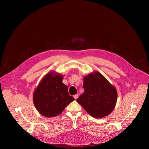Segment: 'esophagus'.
<instances>
[{
    "instance_id": "obj_1",
    "label": "esophagus",
    "mask_w": 149,
    "mask_h": 149,
    "mask_svg": "<svg viewBox=\"0 0 149 149\" xmlns=\"http://www.w3.org/2000/svg\"><path fill=\"white\" fill-rule=\"evenodd\" d=\"M74 98L75 100H77V99L78 98V94L74 95Z\"/></svg>"
}]
</instances>
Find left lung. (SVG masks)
Masks as SVG:
<instances>
[{"mask_svg":"<svg viewBox=\"0 0 149 149\" xmlns=\"http://www.w3.org/2000/svg\"><path fill=\"white\" fill-rule=\"evenodd\" d=\"M83 87L84 93L77 101L89 114L99 118L113 111L117 102V91L100 72L84 77Z\"/></svg>","mask_w":149,"mask_h":149,"instance_id":"1","label":"left lung"}]
</instances>
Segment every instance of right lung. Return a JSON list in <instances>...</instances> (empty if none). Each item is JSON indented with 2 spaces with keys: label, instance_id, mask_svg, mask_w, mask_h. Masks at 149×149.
<instances>
[{
  "label": "right lung",
  "instance_id": "right-lung-1",
  "mask_svg": "<svg viewBox=\"0 0 149 149\" xmlns=\"http://www.w3.org/2000/svg\"><path fill=\"white\" fill-rule=\"evenodd\" d=\"M60 74L48 73L36 88L33 101L38 112L46 117L60 114L67 106L74 100L70 96L68 87L62 83Z\"/></svg>",
  "mask_w": 149,
  "mask_h": 149
}]
</instances>
